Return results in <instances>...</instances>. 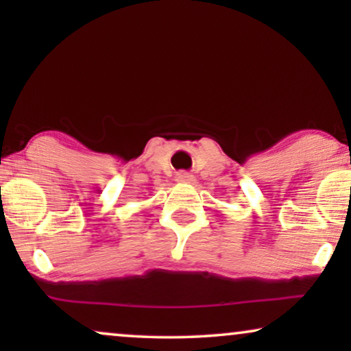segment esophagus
<instances>
[{
  "mask_svg": "<svg viewBox=\"0 0 351 351\" xmlns=\"http://www.w3.org/2000/svg\"><path fill=\"white\" fill-rule=\"evenodd\" d=\"M193 180H195V177L191 176L190 172L180 171L176 174V182H179V184H191Z\"/></svg>",
  "mask_w": 351,
  "mask_h": 351,
  "instance_id": "34e87169",
  "label": "esophagus"
}]
</instances>
